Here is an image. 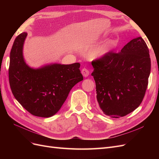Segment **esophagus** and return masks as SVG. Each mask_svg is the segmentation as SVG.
I'll return each instance as SVG.
<instances>
[{
    "mask_svg": "<svg viewBox=\"0 0 159 159\" xmlns=\"http://www.w3.org/2000/svg\"><path fill=\"white\" fill-rule=\"evenodd\" d=\"M81 74H82V75L84 76V77H88L89 74V71L88 69L86 68H83L82 70H81Z\"/></svg>",
    "mask_w": 159,
    "mask_h": 159,
    "instance_id": "obj_1",
    "label": "esophagus"
}]
</instances>
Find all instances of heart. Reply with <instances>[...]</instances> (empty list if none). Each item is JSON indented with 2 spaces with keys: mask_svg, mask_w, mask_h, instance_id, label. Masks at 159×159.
<instances>
[{
  "mask_svg": "<svg viewBox=\"0 0 159 159\" xmlns=\"http://www.w3.org/2000/svg\"><path fill=\"white\" fill-rule=\"evenodd\" d=\"M112 45L113 43L111 42H107L105 43L102 46H101L93 50L91 54V56L93 59H99L101 58V57H103L109 52L111 48L112 47Z\"/></svg>",
  "mask_w": 159,
  "mask_h": 159,
  "instance_id": "obj_1",
  "label": "heart"
}]
</instances>
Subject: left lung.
<instances>
[{
    "label": "left lung",
    "instance_id": "1",
    "mask_svg": "<svg viewBox=\"0 0 159 159\" xmlns=\"http://www.w3.org/2000/svg\"><path fill=\"white\" fill-rule=\"evenodd\" d=\"M91 64L97 100L104 114L119 118L140 105L151 66L148 48L141 37L130 41L119 53L109 52Z\"/></svg>",
    "mask_w": 159,
    "mask_h": 159
}]
</instances>
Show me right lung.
Instances as JSON below:
<instances>
[{"label": "right lung", "mask_w": 159, "mask_h": 159, "mask_svg": "<svg viewBox=\"0 0 159 159\" xmlns=\"http://www.w3.org/2000/svg\"><path fill=\"white\" fill-rule=\"evenodd\" d=\"M26 32L14 40L10 54L9 83L14 98L34 116L50 117L61 107L74 86L84 78L80 64H53L34 69L23 57Z\"/></svg>", "instance_id": "right-lung-1"}]
</instances>
